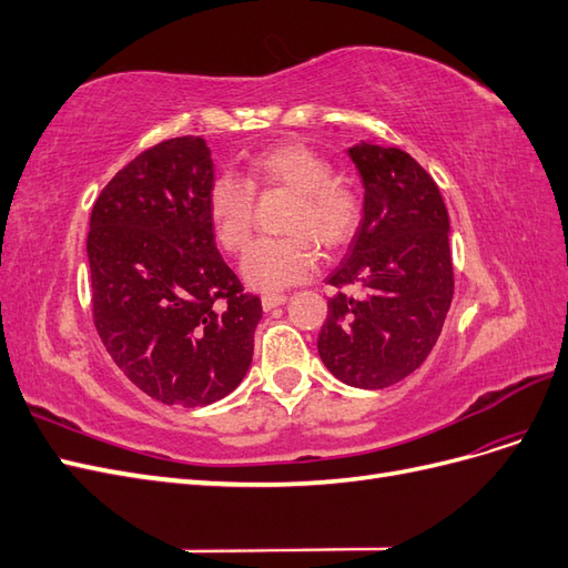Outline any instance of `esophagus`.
Returning a JSON list of instances; mask_svg holds the SVG:
<instances>
[{"instance_id": "obj_1", "label": "esophagus", "mask_w": 568, "mask_h": 568, "mask_svg": "<svg viewBox=\"0 0 568 568\" xmlns=\"http://www.w3.org/2000/svg\"><path fill=\"white\" fill-rule=\"evenodd\" d=\"M288 298L286 296H280V294H272V296H263V311L265 313H270V311H274V307H280V305H284Z\"/></svg>"}]
</instances>
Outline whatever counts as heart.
<instances>
[{
	"label": "heart",
	"mask_w": 568,
	"mask_h": 568,
	"mask_svg": "<svg viewBox=\"0 0 568 568\" xmlns=\"http://www.w3.org/2000/svg\"><path fill=\"white\" fill-rule=\"evenodd\" d=\"M284 186L296 194L286 220L291 236H265L253 242L242 257L244 282L265 294H280L313 277L317 251L307 236L324 248H336L355 234L359 213L357 194L334 180V168L305 144L272 146L251 161L248 182L232 173L217 175L205 194V211L222 248L239 251L253 227V189Z\"/></svg>",
	"instance_id": "obj_1"
}]
</instances>
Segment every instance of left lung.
Listing matches in <instances>:
<instances>
[{
	"instance_id": "left-lung-1",
	"label": "left lung",
	"mask_w": 568,
	"mask_h": 568,
	"mask_svg": "<svg viewBox=\"0 0 568 568\" xmlns=\"http://www.w3.org/2000/svg\"><path fill=\"white\" fill-rule=\"evenodd\" d=\"M365 186L363 220L332 286L317 351L338 382L386 388L415 372L440 336L453 303L450 217L432 175L395 146L348 149Z\"/></svg>"
}]
</instances>
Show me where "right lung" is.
<instances>
[{
    "label": "right lung",
    "mask_w": 568,
    "mask_h": 568,
    "mask_svg": "<svg viewBox=\"0 0 568 568\" xmlns=\"http://www.w3.org/2000/svg\"><path fill=\"white\" fill-rule=\"evenodd\" d=\"M213 180L201 136H175L120 170L90 217L97 332L128 379L165 405L230 395L263 317L215 246L205 211Z\"/></svg>",
    "instance_id": "obj_1"
}]
</instances>
